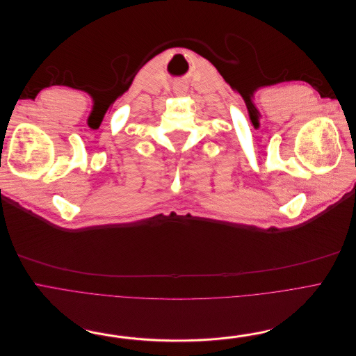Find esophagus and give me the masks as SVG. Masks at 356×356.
I'll return each mask as SVG.
<instances>
[{
    "label": "esophagus",
    "mask_w": 356,
    "mask_h": 356,
    "mask_svg": "<svg viewBox=\"0 0 356 356\" xmlns=\"http://www.w3.org/2000/svg\"><path fill=\"white\" fill-rule=\"evenodd\" d=\"M174 91H175V95L182 97V95H185V92H187V87H185L184 83H178Z\"/></svg>",
    "instance_id": "esophagus-1"
}]
</instances>
